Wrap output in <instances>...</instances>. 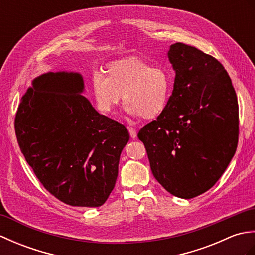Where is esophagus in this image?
Instances as JSON below:
<instances>
[{"label": "esophagus", "mask_w": 255, "mask_h": 255, "mask_svg": "<svg viewBox=\"0 0 255 255\" xmlns=\"http://www.w3.org/2000/svg\"><path fill=\"white\" fill-rule=\"evenodd\" d=\"M128 130L129 133H130V137L132 139H136L137 138V134H138V130L136 128H132V127H128Z\"/></svg>", "instance_id": "esophagus-1"}]
</instances>
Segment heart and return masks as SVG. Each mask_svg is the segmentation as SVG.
Segmentation results:
<instances>
[{
  "label": "heart",
  "instance_id": "heart-1",
  "mask_svg": "<svg viewBox=\"0 0 255 255\" xmlns=\"http://www.w3.org/2000/svg\"><path fill=\"white\" fill-rule=\"evenodd\" d=\"M91 86L102 113H113L123 95L128 114L151 121L161 116L169 105L173 81L164 68L130 57L110 63L104 74L95 73Z\"/></svg>",
  "mask_w": 255,
  "mask_h": 255
}]
</instances>
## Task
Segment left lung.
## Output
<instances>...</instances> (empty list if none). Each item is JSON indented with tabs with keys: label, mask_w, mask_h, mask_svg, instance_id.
<instances>
[{
	"label": "left lung",
	"mask_w": 255,
	"mask_h": 255,
	"mask_svg": "<svg viewBox=\"0 0 255 255\" xmlns=\"http://www.w3.org/2000/svg\"><path fill=\"white\" fill-rule=\"evenodd\" d=\"M167 57L175 71L166 110L138 133L152 174L167 192L189 199L208 191L234 158L239 107L217 59L176 42Z\"/></svg>",
	"instance_id": "1"
}]
</instances>
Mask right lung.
<instances>
[{
	"mask_svg": "<svg viewBox=\"0 0 255 255\" xmlns=\"http://www.w3.org/2000/svg\"><path fill=\"white\" fill-rule=\"evenodd\" d=\"M79 72H47L21 97L15 132L21 153L48 192L64 204L100 207L115 187L124 125L83 96Z\"/></svg>",
	"mask_w": 255,
	"mask_h": 255,
	"instance_id": "right-lung-1",
	"label": "right lung"
}]
</instances>
